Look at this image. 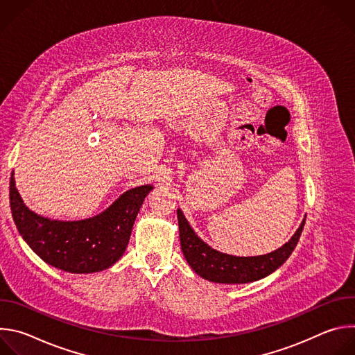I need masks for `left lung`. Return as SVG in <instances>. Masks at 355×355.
Segmentation results:
<instances>
[{
	"label": "left lung",
	"mask_w": 355,
	"mask_h": 355,
	"mask_svg": "<svg viewBox=\"0 0 355 355\" xmlns=\"http://www.w3.org/2000/svg\"><path fill=\"white\" fill-rule=\"evenodd\" d=\"M177 218L181 250L185 260L199 277L219 284H247L259 281L274 272L292 254L306 220L303 219L291 240L278 250L264 256L237 257L225 254L202 241L189 226L181 209L177 211Z\"/></svg>",
	"instance_id": "left-lung-1"
}]
</instances>
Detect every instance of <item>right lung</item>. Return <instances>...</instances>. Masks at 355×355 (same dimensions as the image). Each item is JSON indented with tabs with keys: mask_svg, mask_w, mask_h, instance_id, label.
I'll return each instance as SVG.
<instances>
[{
	"mask_svg": "<svg viewBox=\"0 0 355 355\" xmlns=\"http://www.w3.org/2000/svg\"><path fill=\"white\" fill-rule=\"evenodd\" d=\"M153 185L122 193L96 216L83 220H53L32 212L10 181V204L22 239L49 266L71 274L98 272L112 267L126 250L137 212Z\"/></svg>",
	"mask_w": 355,
	"mask_h": 355,
	"instance_id": "right-lung-1",
	"label": "right lung"
}]
</instances>
